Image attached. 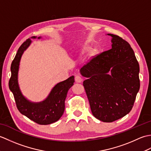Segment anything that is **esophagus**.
I'll use <instances>...</instances> for the list:
<instances>
[{"label": "esophagus", "instance_id": "34e87169", "mask_svg": "<svg viewBox=\"0 0 151 151\" xmlns=\"http://www.w3.org/2000/svg\"><path fill=\"white\" fill-rule=\"evenodd\" d=\"M75 81L76 82H78V83L81 82L82 81V77H81V76H79V75H76L75 77Z\"/></svg>", "mask_w": 151, "mask_h": 151}]
</instances>
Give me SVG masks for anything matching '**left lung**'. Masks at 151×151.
<instances>
[{
	"mask_svg": "<svg viewBox=\"0 0 151 151\" xmlns=\"http://www.w3.org/2000/svg\"><path fill=\"white\" fill-rule=\"evenodd\" d=\"M111 49L93 56L81 69L91 110L99 120L110 123L132 110L140 83L139 66L130 44L114 34Z\"/></svg>",
	"mask_w": 151,
	"mask_h": 151,
	"instance_id": "obj_1",
	"label": "left lung"
}]
</instances>
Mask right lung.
<instances>
[{
	"instance_id": "1",
	"label": "right lung",
	"mask_w": 151,
	"mask_h": 151,
	"mask_svg": "<svg viewBox=\"0 0 151 151\" xmlns=\"http://www.w3.org/2000/svg\"><path fill=\"white\" fill-rule=\"evenodd\" d=\"M32 37V38H36ZM41 37H38V39ZM32 42L28 38L22 43L17 52L11 65V77L9 88L14 96L18 110L30 120L39 124H49L60 119L65 110V100L70 88L74 84V76L57 84L51 90L45 100L32 102L25 98L19 89L18 71L22 54Z\"/></svg>"
}]
</instances>
